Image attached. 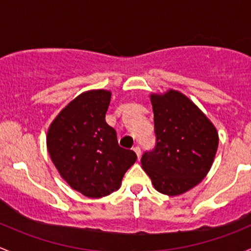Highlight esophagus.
I'll use <instances>...</instances> for the list:
<instances>
[{"mask_svg": "<svg viewBox=\"0 0 251 251\" xmlns=\"http://www.w3.org/2000/svg\"><path fill=\"white\" fill-rule=\"evenodd\" d=\"M133 150H134V152H135V153H136V156H138V158H140V157H141L140 147H139V146H134Z\"/></svg>", "mask_w": 251, "mask_h": 251, "instance_id": "obj_1", "label": "esophagus"}]
</instances>
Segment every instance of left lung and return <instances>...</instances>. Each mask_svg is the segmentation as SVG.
Instances as JSON below:
<instances>
[{"label": "left lung", "mask_w": 251, "mask_h": 251, "mask_svg": "<svg viewBox=\"0 0 251 251\" xmlns=\"http://www.w3.org/2000/svg\"><path fill=\"white\" fill-rule=\"evenodd\" d=\"M156 149L141 165L158 192L179 196L210 170L219 146L215 126L190 98L175 89L151 93Z\"/></svg>", "instance_id": "left-lung-1"}]
</instances>
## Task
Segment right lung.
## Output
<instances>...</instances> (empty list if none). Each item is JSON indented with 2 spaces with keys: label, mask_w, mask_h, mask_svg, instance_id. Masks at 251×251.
Returning <instances> with one entry per match:
<instances>
[{
  "label": "right lung",
  "mask_w": 251,
  "mask_h": 251,
  "mask_svg": "<svg viewBox=\"0 0 251 251\" xmlns=\"http://www.w3.org/2000/svg\"><path fill=\"white\" fill-rule=\"evenodd\" d=\"M111 92L81 93L58 113L47 131V150L60 176L72 190L101 198L121 187L135 152L118 145L116 130L105 121Z\"/></svg>",
  "instance_id": "obj_1"
}]
</instances>
